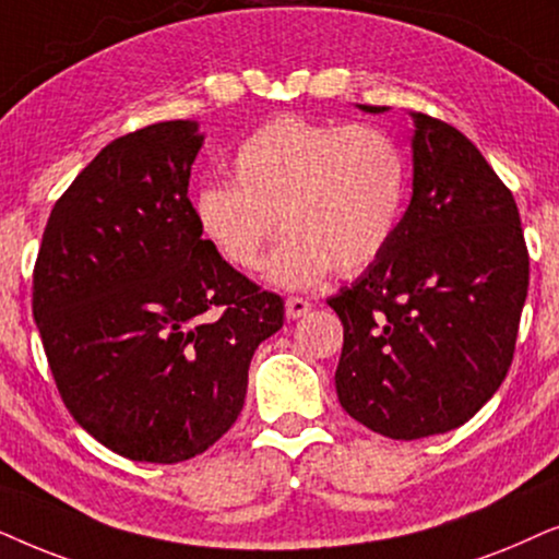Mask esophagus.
Here are the masks:
<instances>
[{
	"mask_svg": "<svg viewBox=\"0 0 559 559\" xmlns=\"http://www.w3.org/2000/svg\"><path fill=\"white\" fill-rule=\"evenodd\" d=\"M311 311V304L307 299H299V296H288L286 299V317L288 319H301Z\"/></svg>",
	"mask_w": 559,
	"mask_h": 559,
	"instance_id": "esophagus-1",
	"label": "esophagus"
}]
</instances>
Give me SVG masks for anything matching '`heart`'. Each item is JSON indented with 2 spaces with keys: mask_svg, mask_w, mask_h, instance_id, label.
Segmentation results:
<instances>
[{
  "mask_svg": "<svg viewBox=\"0 0 559 559\" xmlns=\"http://www.w3.org/2000/svg\"><path fill=\"white\" fill-rule=\"evenodd\" d=\"M231 181L193 191V219L235 271L255 273L275 229L284 242L267 260L281 288H311L326 273L376 263L401 225L408 193L406 155L370 124L278 115L233 155Z\"/></svg>",
  "mask_w": 559,
  "mask_h": 559,
  "instance_id": "1",
  "label": "heart"
}]
</instances>
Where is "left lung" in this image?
I'll return each mask as SVG.
<instances>
[{
    "label": "left lung",
    "instance_id": "obj_1",
    "mask_svg": "<svg viewBox=\"0 0 559 559\" xmlns=\"http://www.w3.org/2000/svg\"><path fill=\"white\" fill-rule=\"evenodd\" d=\"M412 117L408 210L383 255L330 299L345 326L340 404L391 440L455 429L493 396L530 288L511 191L463 132L421 111Z\"/></svg>",
    "mask_w": 559,
    "mask_h": 559
}]
</instances>
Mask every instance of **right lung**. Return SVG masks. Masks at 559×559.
<instances>
[{
	"label": "right lung",
	"instance_id": "add662e5",
	"mask_svg": "<svg viewBox=\"0 0 559 559\" xmlns=\"http://www.w3.org/2000/svg\"><path fill=\"white\" fill-rule=\"evenodd\" d=\"M204 135L191 119L104 147L50 212L33 317L66 408L138 463L202 455L237 421L260 342L284 299L199 233L189 199Z\"/></svg>",
	"mask_w": 559,
	"mask_h": 559
}]
</instances>
